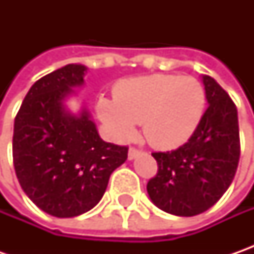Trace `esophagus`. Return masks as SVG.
Here are the masks:
<instances>
[{
    "label": "esophagus",
    "instance_id": "esophagus-1",
    "mask_svg": "<svg viewBox=\"0 0 254 254\" xmlns=\"http://www.w3.org/2000/svg\"><path fill=\"white\" fill-rule=\"evenodd\" d=\"M140 154H141L140 150H137V148L131 147V148L128 150V160H134V158H135V157H138Z\"/></svg>",
    "mask_w": 254,
    "mask_h": 254
}]
</instances>
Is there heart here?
Returning <instances> with one entry per match:
<instances>
[{"mask_svg": "<svg viewBox=\"0 0 254 254\" xmlns=\"http://www.w3.org/2000/svg\"><path fill=\"white\" fill-rule=\"evenodd\" d=\"M205 107L206 92L198 79L157 73L122 80L114 99H99L97 114L119 140L132 138L142 123L152 147L171 150L190 140Z\"/></svg>", "mask_w": 254, "mask_h": 254, "instance_id": "obj_1", "label": "heart"}]
</instances>
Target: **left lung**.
Wrapping results in <instances>:
<instances>
[{
    "label": "left lung",
    "instance_id": "8db88e82",
    "mask_svg": "<svg viewBox=\"0 0 254 254\" xmlns=\"http://www.w3.org/2000/svg\"><path fill=\"white\" fill-rule=\"evenodd\" d=\"M209 103L198 128L180 148L152 152L157 175L147 192L164 212L195 216L213 206L230 187L240 158L238 109L210 76H202Z\"/></svg>",
    "mask_w": 254,
    "mask_h": 254
}]
</instances>
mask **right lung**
<instances>
[{"label": "right lung", "mask_w": 254, "mask_h": 254, "mask_svg": "<svg viewBox=\"0 0 254 254\" xmlns=\"http://www.w3.org/2000/svg\"><path fill=\"white\" fill-rule=\"evenodd\" d=\"M83 64H70L36 80L16 113L12 158L21 188L38 208L73 218L94 208L128 147L103 141L84 109L79 116L64 100L83 84Z\"/></svg>", "instance_id": "right-lung-1"}]
</instances>
